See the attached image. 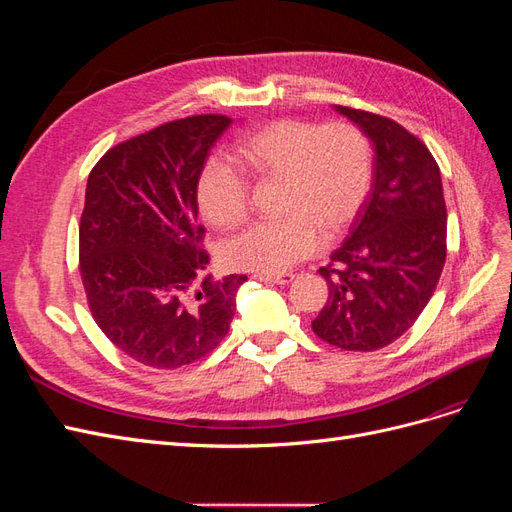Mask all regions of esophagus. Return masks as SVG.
I'll list each match as a JSON object with an SVG mask.
<instances>
[{"label": "esophagus", "mask_w": 512, "mask_h": 512, "mask_svg": "<svg viewBox=\"0 0 512 512\" xmlns=\"http://www.w3.org/2000/svg\"><path fill=\"white\" fill-rule=\"evenodd\" d=\"M254 280H260V282H267V284H280V286H286L294 280L292 273H277V275H267V273H254Z\"/></svg>", "instance_id": "1"}]
</instances>
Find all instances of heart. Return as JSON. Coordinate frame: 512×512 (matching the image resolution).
I'll use <instances>...</instances> for the list:
<instances>
[{"label": "heart", "mask_w": 512, "mask_h": 512, "mask_svg": "<svg viewBox=\"0 0 512 512\" xmlns=\"http://www.w3.org/2000/svg\"><path fill=\"white\" fill-rule=\"evenodd\" d=\"M239 156L254 175L284 179L286 218L224 241L222 262L235 271L277 275L316 254L320 228L333 237L354 222L374 173L367 136L348 121H273L243 138ZM196 200L213 226L232 228L245 220L250 185L239 168L213 156L200 168Z\"/></svg>", "instance_id": "b5f03b06"}]
</instances>
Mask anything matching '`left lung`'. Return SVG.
Returning <instances> with one entry per match:
<instances>
[{
    "mask_svg": "<svg viewBox=\"0 0 512 512\" xmlns=\"http://www.w3.org/2000/svg\"><path fill=\"white\" fill-rule=\"evenodd\" d=\"M374 147V181L350 235L320 275L329 299L314 333L331 346H389L421 316L446 260V205L429 149L389 117L335 106Z\"/></svg>",
    "mask_w": 512,
    "mask_h": 512,
    "instance_id": "8db88e82",
    "label": "left lung"
}]
</instances>
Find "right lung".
Instances as JSON below:
<instances>
[{
    "label": "right lung",
    "mask_w": 512,
    "mask_h": 512,
    "mask_svg": "<svg viewBox=\"0 0 512 512\" xmlns=\"http://www.w3.org/2000/svg\"><path fill=\"white\" fill-rule=\"evenodd\" d=\"M232 119L168 121L106 151L87 179L81 280L96 324L136 363L177 369L226 337L247 275L213 280L196 181Z\"/></svg>",
    "instance_id": "1"
}]
</instances>
